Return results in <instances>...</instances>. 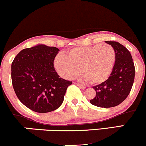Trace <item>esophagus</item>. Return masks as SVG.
<instances>
[{
  "label": "esophagus",
  "mask_w": 146,
  "mask_h": 146,
  "mask_svg": "<svg viewBox=\"0 0 146 146\" xmlns=\"http://www.w3.org/2000/svg\"><path fill=\"white\" fill-rule=\"evenodd\" d=\"M76 84L78 85V86L80 87V88H82V89H85V88H86V86H84V85H82L81 84H79V83H76Z\"/></svg>",
  "instance_id": "34e87169"
}]
</instances>
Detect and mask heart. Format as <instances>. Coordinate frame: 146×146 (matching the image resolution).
Returning <instances> with one entry per match:
<instances>
[{"label": "heart", "instance_id": "1", "mask_svg": "<svg viewBox=\"0 0 146 146\" xmlns=\"http://www.w3.org/2000/svg\"><path fill=\"white\" fill-rule=\"evenodd\" d=\"M115 51L110 45L96 44L72 48L68 56L57 55L54 66L64 78L78 77L81 69L88 82L99 84L108 80L113 70Z\"/></svg>", "mask_w": 146, "mask_h": 146}]
</instances>
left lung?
<instances>
[{
    "label": "left lung",
    "instance_id": "left-lung-1",
    "mask_svg": "<svg viewBox=\"0 0 146 146\" xmlns=\"http://www.w3.org/2000/svg\"><path fill=\"white\" fill-rule=\"evenodd\" d=\"M115 51L113 70L107 80L93 86L96 95L91 104L101 108H111L120 104L130 93L135 80V68L130 51L115 41H105Z\"/></svg>",
    "mask_w": 146,
    "mask_h": 146
}]
</instances>
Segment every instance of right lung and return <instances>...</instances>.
Returning a JSON list of instances; mask_svg holds the SVG:
<instances>
[{
    "mask_svg": "<svg viewBox=\"0 0 146 146\" xmlns=\"http://www.w3.org/2000/svg\"><path fill=\"white\" fill-rule=\"evenodd\" d=\"M60 50L38 44L24 48L11 64V81L15 93L25 106L37 113L56 110L72 82L64 80L54 68Z\"/></svg>",
    "mask_w": 146,
    "mask_h": 146,
    "instance_id": "right-lung-1",
    "label": "right lung"
}]
</instances>
